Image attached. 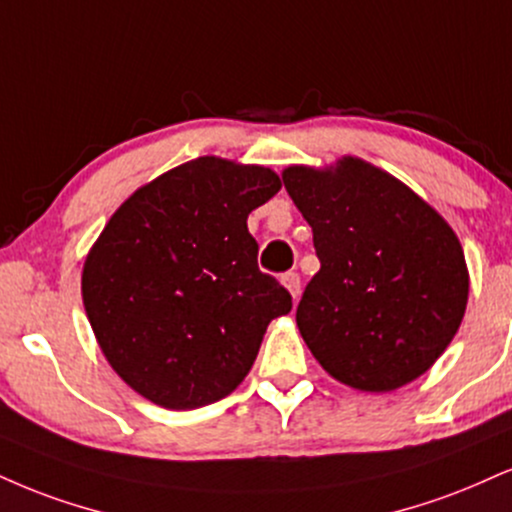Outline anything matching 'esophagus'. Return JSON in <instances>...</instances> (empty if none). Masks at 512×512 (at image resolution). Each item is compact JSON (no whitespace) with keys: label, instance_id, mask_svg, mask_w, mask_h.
<instances>
[{"label":"esophagus","instance_id":"34e87169","mask_svg":"<svg viewBox=\"0 0 512 512\" xmlns=\"http://www.w3.org/2000/svg\"><path fill=\"white\" fill-rule=\"evenodd\" d=\"M281 283L288 288V293L293 295V300H298L300 295V274L298 272H286L281 276Z\"/></svg>","mask_w":512,"mask_h":512}]
</instances>
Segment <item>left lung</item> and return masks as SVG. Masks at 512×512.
<instances>
[{
	"instance_id": "obj_1",
	"label": "left lung",
	"mask_w": 512,
	"mask_h": 512,
	"mask_svg": "<svg viewBox=\"0 0 512 512\" xmlns=\"http://www.w3.org/2000/svg\"><path fill=\"white\" fill-rule=\"evenodd\" d=\"M281 176L322 264L295 312L307 348L353 389L410 384L463 322L470 276L458 236L405 183L357 157Z\"/></svg>"
}]
</instances>
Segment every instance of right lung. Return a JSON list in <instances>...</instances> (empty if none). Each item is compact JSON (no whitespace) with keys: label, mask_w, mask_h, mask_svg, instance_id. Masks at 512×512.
I'll return each mask as SVG.
<instances>
[{"label":"right lung","mask_w":512,"mask_h":512,"mask_svg":"<svg viewBox=\"0 0 512 512\" xmlns=\"http://www.w3.org/2000/svg\"><path fill=\"white\" fill-rule=\"evenodd\" d=\"M281 190L264 166L197 157L138 188L85 257L83 305L114 372L193 410L236 391L291 293L257 267L248 214Z\"/></svg>","instance_id":"1"}]
</instances>
